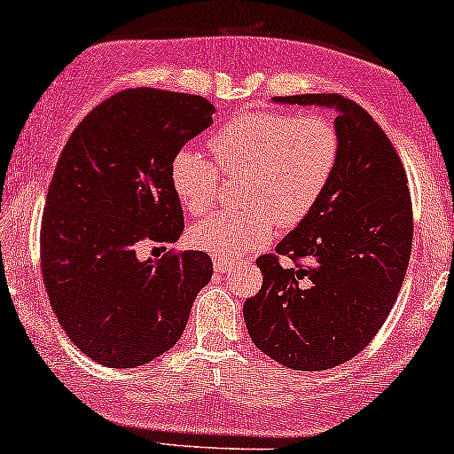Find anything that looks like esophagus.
<instances>
[{
  "label": "esophagus",
  "mask_w": 454,
  "mask_h": 454,
  "mask_svg": "<svg viewBox=\"0 0 454 454\" xmlns=\"http://www.w3.org/2000/svg\"><path fill=\"white\" fill-rule=\"evenodd\" d=\"M214 268H215L217 274H223V272H228V270L232 268V263L226 262V260H215L214 262Z\"/></svg>",
  "instance_id": "esophagus-1"
}]
</instances>
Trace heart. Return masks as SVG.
Returning a JSON list of instances; mask_svg holds the SVG:
<instances>
[{"label":"heart","mask_w":454,"mask_h":454,"mask_svg":"<svg viewBox=\"0 0 454 454\" xmlns=\"http://www.w3.org/2000/svg\"><path fill=\"white\" fill-rule=\"evenodd\" d=\"M214 160L197 148H182L169 165L177 200L192 215L205 214L217 197L220 168L247 174L243 214H214L191 228V243L217 260H239L263 247L274 222L300 223L317 207L329 184L340 134L323 114L247 113L222 125L209 140Z\"/></svg>","instance_id":"obj_1"}]
</instances>
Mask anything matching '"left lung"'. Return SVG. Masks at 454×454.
Here are the masks:
<instances>
[{"label":"left lung","mask_w":454,"mask_h":454,"mask_svg":"<svg viewBox=\"0 0 454 454\" xmlns=\"http://www.w3.org/2000/svg\"><path fill=\"white\" fill-rule=\"evenodd\" d=\"M272 102L335 111L340 159L317 207L277 245L303 263L257 257L263 283L243 317L278 364L325 371L363 352L386 323L411 260V194L392 142L363 106L340 94Z\"/></svg>","instance_id":"left-lung-1"}]
</instances>
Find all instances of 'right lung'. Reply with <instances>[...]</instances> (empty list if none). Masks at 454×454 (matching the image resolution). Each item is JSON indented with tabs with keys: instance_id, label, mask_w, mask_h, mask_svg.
<instances>
[{
	"instance_id": "right-lung-1",
	"label": "right lung",
	"mask_w": 454,
	"mask_h": 454,
	"mask_svg": "<svg viewBox=\"0 0 454 454\" xmlns=\"http://www.w3.org/2000/svg\"><path fill=\"white\" fill-rule=\"evenodd\" d=\"M214 113L200 96L125 90L62 148L42 220L43 285L68 340L98 364L134 369L174 348L211 280L203 251L140 260L137 247L184 232L169 165Z\"/></svg>"
}]
</instances>
